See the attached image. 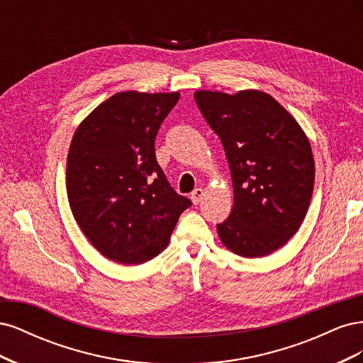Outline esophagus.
I'll return each instance as SVG.
<instances>
[{
  "mask_svg": "<svg viewBox=\"0 0 363 363\" xmlns=\"http://www.w3.org/2000/svg\"><path fill=\"white\" fill-rule=\"evenodd\" d=\"M203 196H204V189L203 188H196L191 194V200H192L194 204H199L203 200Z\"/></svg>",
  "mask_w": 363,
  "mask_h": 363,
  "instance_id": "esophagus-1",
  "label": "esophagus"
}]
</instances>
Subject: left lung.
Returning <instances> with one entry per match:
<instances>
[{
    "label": "left lung",
    "mask_w": 363,
    "mask_h": 363,
    "mask_svg": "<svg viewBox=\"0 0 363 363\" xmlns=\"http://www.w3.org/2000/svg\"><path fill=\"white\" fill-rule=\"evenodd\" d=\"M194 98L221 139L233 180L235 203L216 225L219 239L239 256H268L296 233L309 208L315 182L309 139L265 92L196 91Z\"/></svg>",
    "instance_id": "left-lung-1"
}]
</instances>
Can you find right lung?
<instances>
[{"instance_id":"add662e5","label":"right lung","mask_w":363,"mask_h":363,"mask_svg":"<svg viewBox=\"0 0 363 363\" xmlns=\"http://www.w3.org/2000/svg\"><path fill=\"white\" fill-rule=\"evenodd\" d=\"M179 92H119L75 130L67 162L72 215L107 259L140 265L167 248L192 201L175 192L156 160L155 140Z\"/></svg>"}]
</instances>
